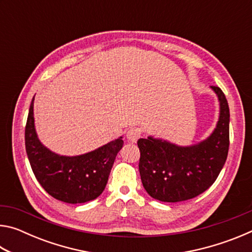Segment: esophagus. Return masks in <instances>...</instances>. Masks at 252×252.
Wrapping results in <instances>:
<instances>
[{"label":"esophagus","mask_w":252,"mask_h":252,"mask_svg":"<svg viewBox=\"0 0 252 252\" xmlns=\"http://www.w3.org/2000/svg\"><path fill=\"white\" fill-rule=\"evenodd\" d=\"M141 135H142L141 130L136 129V127H131V129L126 132V138L129 140V141L134 143V142L138 141V139L141 138Z\"/></svg>","instance_id":"1"}]
</instances>
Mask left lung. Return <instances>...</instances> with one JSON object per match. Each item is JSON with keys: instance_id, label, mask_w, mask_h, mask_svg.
I'll return each mask as SVG.
<instances>
[{"instance_id": "left-lung-1", "label": "left lung", "mask_w": 252, "mask_h": 252, "mask_svg": "<svg viewBox=\"0 0 252 252\" xmlns=\"http://www.w3.org/2000/svg\"><path fill=\"white\" fill-rule=\"evenodd\" d=\"M219 101V119L212 133L191 146H178L149 135L139 139V171L143 188L153 199L180 202L197 197L218 178L229 150L230 113L218 87H210Z\"/></svg>"}]
</instances>
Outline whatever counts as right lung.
<instances>
[{"instance_id": "right-lung-1", "label": "right lung", "mask_w": 252, "mask_h": 252, "mask_svg": "<svg viewBox=\"0 0 252 252\" xmlns=\"http://www.w3.org/2000/svg\"><path fill=\"white\" fill-rule=\"evenodd\" d=\"M34 96L25 126V149L34 176L53 198L66 203H84L103 192L122 136L79 156H61L40 141L34 125Z\"/></svg>"}]
</instances>
